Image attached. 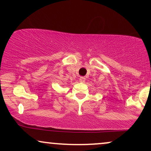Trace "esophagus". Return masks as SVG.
<instances>
[{"mask_svg": "<svg viewBox=\"0 0 151 151\" xmlns=\"http://www.w3.org/2000/svg\"><path fill=\"white\" fill-rule=\"evenodd\" d=\"M85 79H86V78L84 77H81L80 78H79V81L81 83H84V81H85Z\"/></svg>", "mask_w": 151, "mask_h": 151, "instance_id": "esophagus-1", "label": "esophagus"}]
</instances>
